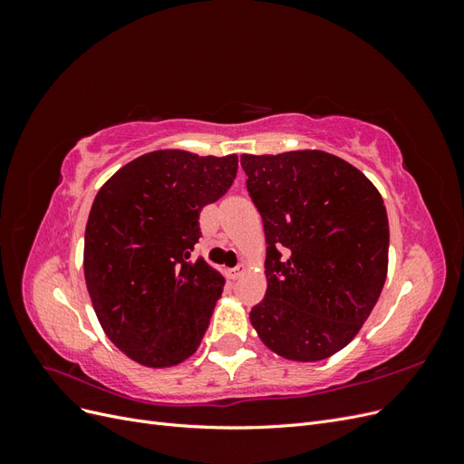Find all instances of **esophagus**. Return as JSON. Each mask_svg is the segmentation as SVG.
Here are the masks:
<instances>
[{"label":"esophagus","instance_id":"obj_1","mask_svg":"<svg viewBox=\"0 0 464 464\" xmlns=\"http://www.w3.org/2000/svg\"><path fill=\"white\" fill-rule=\"evenodd\" d=\"M244 273H246V265H237L236 269H230L227 275H228V278L236 280V278H240Z\"/></svg>","mask_w":464,"mask_h":464}]
</instances>
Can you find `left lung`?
<instances>
[{"label": "left lung", "instance_id": "8db88e82", "mask_svg": "<svg viewBox=\"0 0 464 464\" xmlns=\"http://www.w3.org/2000/svg\"><path fill=\"white\" fill-rule=\"evenodd\" d=\"M242 168L266 242V292L251 325L278 356L325 360L354 339L383 290L382 193L325 150L242 154Z\"/></svg>", "mask_w": 464, "mask_h": 464}]
</instances>
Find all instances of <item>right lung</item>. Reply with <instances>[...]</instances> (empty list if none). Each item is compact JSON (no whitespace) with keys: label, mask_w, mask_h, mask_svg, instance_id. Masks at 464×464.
Returning <instances> with one entry per match:
<instances>
[{"label":"right lung","mask_w":464,"mask_h":464,"mask_svg":"<svg viewBox=\"0 0 464 464\" xmlns=\"http://www.w3.org/2000/svg\"><path fill=\"white\" fill-rule=\"evenodd\" d=\"M236 172V154L164 149L121 166L96 193L87 290L108 339L145 368L178 366L203 341L224 278L191 251L201 208L228 191Z\"/></svg>","instance_id":"add662e5"}]
</instances>
